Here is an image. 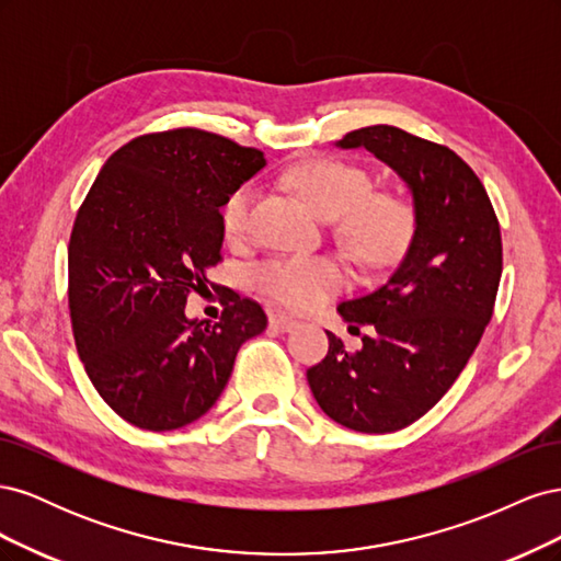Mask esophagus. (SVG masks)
I'll return each instance as SVG.
<instances>
[{
  "instance_id": "1",
  "label": "esophagus",
  "mask_w": 561,
  "mask_h": 561,
  "mask_svg": "<svg viewBox=\"0 0 561 561\" xmlns=\"http://www.w3.org/2000/svg\"><path fill=\"white\" fill-rule=\"evenodd\" d=\"M268 325L274 328L276 332H290L297 328V320H293L290 316H283V313H274L268 318Z\"/></svg>"
}]
</instances>
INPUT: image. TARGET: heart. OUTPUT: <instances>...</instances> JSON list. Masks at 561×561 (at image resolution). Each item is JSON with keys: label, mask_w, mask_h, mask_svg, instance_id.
Listing matches in <instances>:
<instances>
[{"label": "heart", "mask_w": 561, "mask_h": 561, "mask_svg": "<svg viewBox=\"0 0 561 561\" xmlns=\"http://www.w3.org/2000/svg\"><path fill=\"white\" fill-rule=\"evenodd\" d=\"M285 184L325 219H336L334 233L353 260L367 266L390 262L412 231V210L400 194L371 190L365 168L339 159H309L285 173ZM257 190L245 182L222 206L229 241L250 231ZM252 283L290 309H311L346 283V271L330 257H274L252 268Z\"/></svg>", "instance_id": "obj_1"}]
</instances>
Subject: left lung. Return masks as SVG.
Here are the masks:
<instances>
[{
  "instance_id": "left-lung-1",
  "label": "left lung",
  "mask_w": 561,
  "mask_h": 561,
  "mask_svg": "<svg viewBox=\"0 0 561 561\" xmlns=\"http://www.w3.org/2000/svg\"><path fill=\"white\" fill-rule=\"evenodd\" d=\"M407 182L414 233L388 278L339 304L351 328H369L351 351L328 332L325 360L307 371L332 421L358 433L410 426L443 398L478 348L503 271L499 217L472 168L445 145L396 126L346 133Z\"/></svg>"
}]
</instances>
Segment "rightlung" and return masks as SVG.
I'll return each instance as SVG.
<instances>
[{"label": "right lung", "mask_w": 561, "mask_h": 561, "mask_svg": "<svg viewBox=\"0 0 561 561\" xmlns=\"http://www.w3.org/2000/svg\"><path fill=\"white\" fill-rule=\"evenodd\" d=\"M264 163L201 128L147 133L114 151L83 198L67 245L72 332L100 398L133 426L163 433L206 414L241 344L266 330L260 304L233 290L217 293V322L184 316L222 262L219 208Z\"/></svg>", "instance_id": "add662e5"}]
</instances>
